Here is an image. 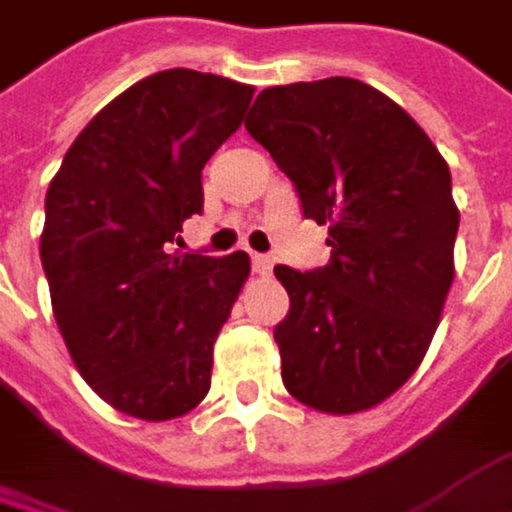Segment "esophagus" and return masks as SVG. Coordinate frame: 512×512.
Returning a JSON list of instances; mask_svg holds the SVG:
<instances>
[{
  "mask_svg": "<svg viewBox=\"0 0 512 512\" xmlns=\"http://www.w3.org/2000/svg\"><path fill=\"white\" fill-rule=\"evenodd\" d=\"M251 270L258 273V276H270V270H273V261L267 258V254H251Z\"/></svg>",
  "mask_w": 512,
  "mask_h": 512,
  "instance_id": "obj_1",
  "label": "esophagus"
}]
</instances>
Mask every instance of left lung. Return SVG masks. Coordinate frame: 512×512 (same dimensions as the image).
Returning a JSON list of instances; mask_svg holds the SVG:
<instances>
[{
    "label": "left lung",
    "instance_id": "obj_1",
    "mask_svg": "<svg viewBox=\"0 0 512 512\" xmlns=\"http://www.w3.org/2000/svg\"><path fill=\"white\" fill-rule=\"evenodd\" d=\"M245 128L306 218L330 227L327 267H276L291 297L276 327L282 381L315 411H369L423 363L456 276L450 167L393 98L354 77L270 86Z\"/></svg>",
    "mask_w": 512,
    "mask_h": 512
}]
</instances>
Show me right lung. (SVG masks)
<instances>
[{
  "label": "right lung",
  "mask_w": 512,
  "mask_h": 512,
  "mask_svg": "<svg viewBox=\"0 0 512 512\" xmlns=\"http://www.w3.org/2000/svg\"><path fill=\"white\" fill-rule=\"evenodd\" d=\"M254 86L170 68L116 95L77 134L44 200L41 264L83 381L116 411L161 423L203 402L212 345L248 254L176 251L203 212L200 170L239 128Z\"/></svg>",
  "instance_id": "right-lung-1"
}]
</instances>
